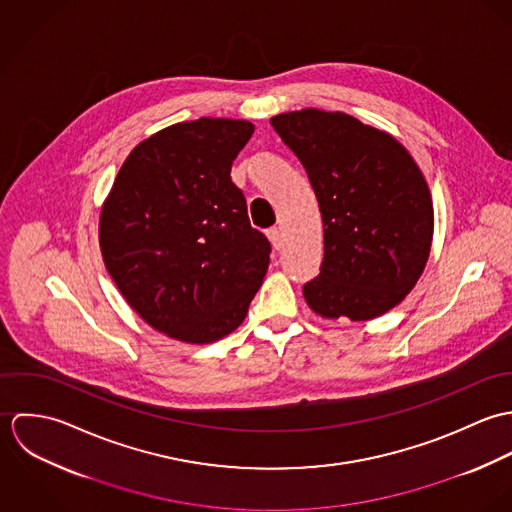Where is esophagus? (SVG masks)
I'll return each instance as SVG.
<instances>
[{
  "mask_svg": "<svg viewBox=\"0 0 512 512\" xmlns=\"http://www.w3.org/2000/svg\"><path fill=\"white\" fill-rule=\"evenodd\" d=\"M268 238H270V242H272V246H274L276 250H280V248L284 246V238H282V228H278V226L270 228V230H268Z\"/></svg>",
  "mask_w": 512,
  "mask_h": 512,
  "instance_id": "esophagus-1",
  "label": "esophagus"
}]
</instances>
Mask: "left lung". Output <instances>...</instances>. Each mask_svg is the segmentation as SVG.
<instances>
[{
  "mask_svg": "<svg viewBox=\"0 0 512 512\" xmlns=\"http://www.w3.org/2000/svg\"><path fill=\"white\" fill-rule=\"evenodd\" d=\"M301 161L323 219L319 276L303 286L327 319H374L420 280L434 236L428 183L390 134L343 112L305 108L274 116Z\"/></svg>",
  "mask_w": 512,
  "mask_h": 512,
  "instance_id": "left-lung-1",
  "label": "left lung"
}]
</instances>
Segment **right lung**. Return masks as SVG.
<instances>
[{"label": "right lung", "mask_w": 512, "mask_h": 512, "mask_svg": "<svg viewBox=\"0 0 512 512\" xmlns=\"http://www.w3.org/2000/svg\"><path fill=\"white\" fill-rule=\"evenodd\" d=\"M254 126L199 118L132 149L100 213L108 274L132 309L171 339L205 345L246 317L270 264L230 179Z\"/></svg>", "instance_id": "1"}]
</instances>
